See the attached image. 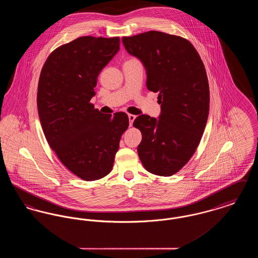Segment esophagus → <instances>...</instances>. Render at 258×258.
<instances>
[{
  "mask_svg": "<svg viewBox=\"0 0 258 258\" xmlns=\"http://www.w3.org/2000/svg\"><path fill=\"white\" fill-rule=\"evenodd\" d=\"M135 118H136V116H135V115L128 114V121H130V125H131V126L133 125V123H134V121H135Z\"/></svg>",
  "mask_w": 258,
  "mask_h": 258,
  "instance_id": "obj_1",
  "label": "esophagus"
}]
</instances>
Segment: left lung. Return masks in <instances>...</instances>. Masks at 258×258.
Masks as SVG:
<instances>
[{"instance_id": "1", "label": "left lung", "mask_w": 258, "mask_h": 258, "mask_svg": "<svg viewBox=\"0 0 258 258\" xmlns=\"http://www.w3.org/2000/svg\"><path fill=\"white\" fill-rule=\"evenodd\" d=\"M125 50L138 58L147 74L148 90L159 93V119L138 116L142 134L137 147L147 171L172 176L196 153L208 120L210 90L205 67L185 38L150 31L122 38Z\"/></svg>"}]
</instances>
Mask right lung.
Returning <instances> with one entry per match:
<instances>
[{
	"mask_svg": "<svg viewBox=\"0 0 258 258\" xmlns=\"http://www.w3.org/2000/svg\"><path fill=\"white\" fill-rule=\"evenodd\" d=\"M120 49L118 37H81L54 50L37 86L42 131L61 163L77 177L95 181L110 173L123 132L124 112L102 114L90 102L98 74Z\"/></svg>",
	"mask_w": 258,
	"mask_h": 258,
	"instance_id": "add662e5",
	"label": "right lung"
}]
</instances>
